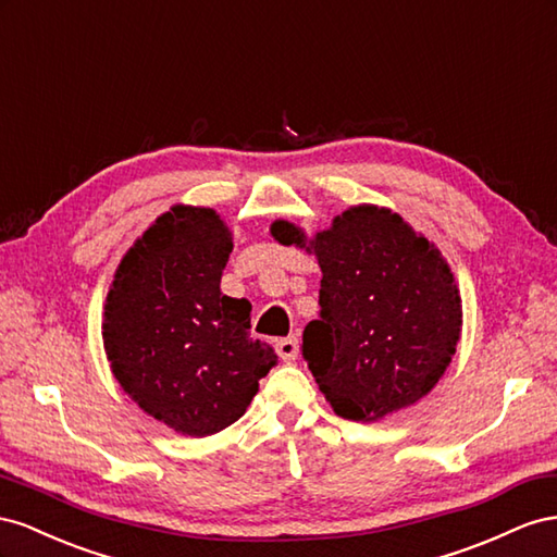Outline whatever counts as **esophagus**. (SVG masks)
<instances>
[{
    "label": "esophagus",
    "instance_id": "1",
    "mask_svg": "<svg viewBox=\"0 0 557 557\" xmlns=\"http://www.w3.org/2000/svg\"><path fill=\"white\" fill-rule=\"evenodd\" d=\"M275 349L280 359L284 361H294L298 357V338L296 336H289V338H280L275 341Z\"/></svg>",
    "mask_w": 557,
    "mask_h": 557
}]
</instances>
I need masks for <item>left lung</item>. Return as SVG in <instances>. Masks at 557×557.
Returning a JSON list of instances; mask_svg holds the SVG:
<instances>
[{"mask_svg":"<svg viewBox=\"0 0 557 557\" xmlns=\"http://www.w3.org/2000/svg\"><path fill=\"white\" fill-rule=\"evenodd\" d=\"M275 240L304 247V233L273 224ZM320 320L300 352L336 416L377 420L416 404L446 371L462 326L448 263L406 221L359 205L317 233Z\"/></svg>","mask_w":557,"mask_h":557,"instance_id":"left-lung-1","label":"left lung"}]
</instances>
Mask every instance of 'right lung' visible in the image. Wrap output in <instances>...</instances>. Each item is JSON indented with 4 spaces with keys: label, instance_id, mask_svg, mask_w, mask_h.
Segmentation results:
<instances>
[{
    "label": "right lung",
    "instance_id": "1",
    "mask_svg": "<svg viewBox=\"0 0 557 557\" xmlns=\"http://www.w3.org/2000/svg\"><path fill=\"white\" fill-rule=\"evenodd\" d=\"M233 249L214 210L184 208L125 253L104 306V349L133 401L186 436L245 416L275 349L249 336L251 306L219 289Z\"/></svg>",
    "mask_w": 557,
    "mask_h": 557
}]
</instances>
